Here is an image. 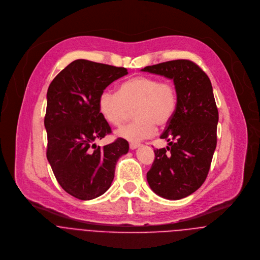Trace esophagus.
<instances>
[{
	"instance_id": "34e87169",
	"label": "esophagus",
	"mask_w": 260,
	"mask_h": 260,
	"mask_svg": "<svg viewBox=\"0 0 260 260\" xmlns=\"http://www.w3.org/2000/svg\"><path fill=\"white\" fill-rule=\"evenodd\" d=\"M129 146H130L131 149H135V148H137V147L140 146V143H138V142H131Z\"/></svg>"
}]
</instances>
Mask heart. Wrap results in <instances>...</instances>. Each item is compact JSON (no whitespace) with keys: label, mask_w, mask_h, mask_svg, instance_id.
Masks as SVG:
<instances>
[{"label":"heart","mask_w":260,"mask_h":260,"mask_svg":"<svg viewBox=\"0 0 260 260\" xmlns=\"http://www.w3.org/2000/svg\"><path fill=\"white\" fill-rule=\"evenodd\" d=\"M177 89L171 80L153 76H135L119 85L118 92L106 89L99 99V110L112 126H121L134 110L136 120L118 131L129 141L151 137L156 125L167 126L177 109Z\"/></svg>","instance_id":"obj_1"}]
</instances>
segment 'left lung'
Listing matches in <instances>:
<instances>
[{
	"label": "left lung",
	"mask_w": 260,
	"mask_h": 260,
	"mask_svg": "<svg viewBox=\"0 0 260 260\" xmlns=\"http://www.w3.org/2000/svg\"><path fill=\"white\" fill-rule=\"evenodd\" d=\"M142 71L174 80L176 113L160 135L167 148L154 149L146 174L157 195L172 200L195 192L205 181L216 147L218 111L206 73L190 60H174L147 66Z\"/></svg>",
	"instance_id": "left-lung-1"
}]
</instances>
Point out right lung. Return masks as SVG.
I'll list each match as a JSON object with an SVG mask.
<instances>
[{
	"label": "right lung",
	"instance_id": "right-lung-1",
	"mask_svg": "<svg viewBox=\"0 0 260 260\" xmlns=\"http://www.w3.org/2000/svg\"><path fill=\"white\" fill-rule=\"evenodd\" d=\"M126 74L124 67L81 59L64 68L49 86L47 157L60 186L80 200L96 198L110 188L119 157L129 150L123 138L103 147L95 144L112 133L99 110L100 95Z\"/></svg>",
	"mask_w": 260,
	"mask_h": 260
}]
</instances>
